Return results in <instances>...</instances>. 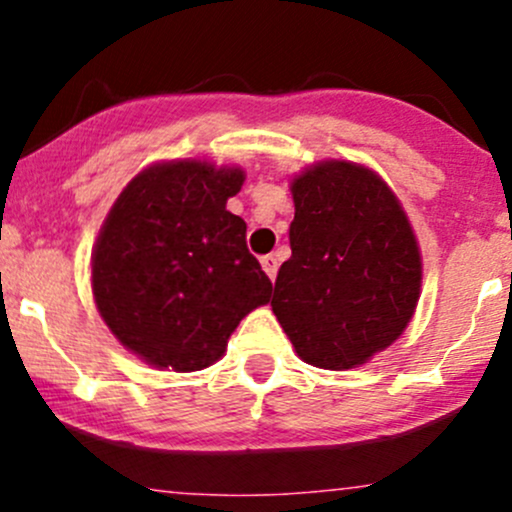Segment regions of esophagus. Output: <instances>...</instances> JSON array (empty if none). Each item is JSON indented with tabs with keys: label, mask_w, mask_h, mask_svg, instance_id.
Listing matches in <instances>:
<instances>
[{
	"label": "esophagus",
	"mask_w": 512,
	"mask_h": 512,
	"mask_svg": "<svg viewBox=\"0 0 512 512\" xmlns=\"http://www.w3.org/2000/svg\"><path fill=\"white\" fill-rule=\"evenodd\" d=\"M277 267H280V262H277L275 255L262 257V270L267 272V277H270V280H275L277 277Z\"/></svg>",
	"instance_id": "esophagus-1"
}]
</instances>
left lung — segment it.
Returning <instances> with one entry per match:
<instances>
[{
	"label": "left lung",
	"mask_w": 512,
	"mask_h": 512,
	"mask_svg": "<svg viewBox=\"0 0 512 512\" xmlns=\"http://www.w3.org/2000/svg\"><path fill=\"white\" fill-rule=\"evenodd\" d=\"M292 257L272 312L294 352L352 369L401 337L421 294V252L389 185L364 165L324 160L292 180Z\"/></svg>",
	"instance_id": "1"
}]
</instances>
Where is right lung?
<instances>
[{
    "label": "right lung",
    "instance_id": "1",
    "mask_svg": "<svg viewBox=\"0 0 512 512\" xmlns=\"http://www.w3.org/2000/svg\"><path fill=\"white\" fill-rule=\"evenodd\" d=\"M240 168L170 160L123 188L91 257L96 307L118 342L158 369L200 371L225 354L272 282L225 208Z\"/></svg>",
    "mask_w": 512,
    "mask_h": 512
}]
</instances>
